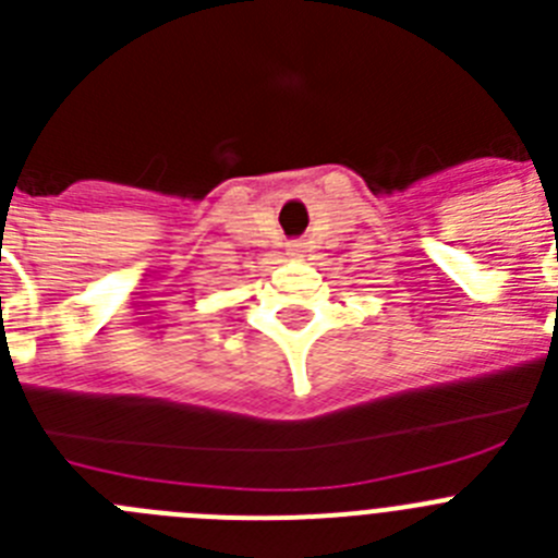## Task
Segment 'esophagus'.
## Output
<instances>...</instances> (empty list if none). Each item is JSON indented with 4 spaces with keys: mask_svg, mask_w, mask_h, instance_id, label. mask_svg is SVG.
Returning <instances> with one entry per match:
<instances>
[{
    "mask_svg": "<svg viewBox=\"0 0 558 558\" xmlns=\"http://www.w3.org/2000/svg\"><path fill=\"white\" fill-rule=\"evenodd\" d=\"M302 251V243H290V254H299Z\"/></svg>",
    "mask_w": 558,
    "mask_h": 558,
    "instance_id": "esophagus-1",
    "label": "esophagus"
}]
</instances>
